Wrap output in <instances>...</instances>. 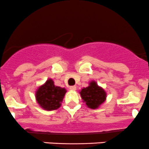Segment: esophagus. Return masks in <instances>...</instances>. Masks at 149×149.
Returning <instances> with one entry per match:
<instances>
[{
    "label": "esophagus",
    "instance_id": "obj_1",
    "mask_svg": "<svg viewBox=\"0 0 149 149\" xmlns=\"http://www.w3.org/2000/svg\"><path fill=\"white\" fill-rule=\"evenodd\" d=\"M76 89H77V88H76V86H74V85L70 87V90H71V91H76Z\"/></svg>",
    "mask_w": 149,
    "mask_h": 149
}]
</instances>
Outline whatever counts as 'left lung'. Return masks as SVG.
<instances>
[{"label": "left lung", "instance_id": "1", "mask_svg": "<svg viewBox=\"0 0 149 149\" xmlns=\"http://www.w3.org/2000/svg\"><path fill=\"white\" fill-rule=\"evenodd\" d=\"M81 98L88 108L94 109L100 107L105 101L107 93L102 88L98 86L95 81L90 82L89 86L84 88L79 92Z\"/></svg>", "mask_w": 149, "mask_h": 149}]
</instances>
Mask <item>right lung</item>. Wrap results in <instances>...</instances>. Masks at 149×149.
<instances>
[{
    "label": "right lung",
    "instance_id": "add662e5",
    "mask_svg": "<svg viewBox=\"0 0 149 149\" xmlns=\"http://www.w3.org/2000/svg\"><path fill=\"white\" fill-rule=\"evenodd\" d=\"M66 92L65 88L56 86L54 81L48 79L44 85H41L37 90L35 97L41 108L52 111L61 107Z\"/></svg>",
    "mask_w": 149,
    "mask_h": 149
}]
</instances>
